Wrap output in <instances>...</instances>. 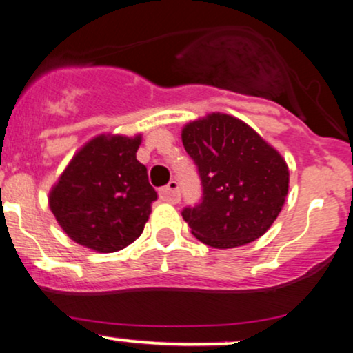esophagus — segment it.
Wrapping results in <instances>:
<instances>
[{"label": "esophagus", "instance_id": "1", "mask_svg": "<svg viewBox=\"0 0 353 353\" xmlns=\"http://www.w3.org/2000/svg\"><path fill=\"white\" fill-rule=\"evenodd\" d=\"M159 194H160V199H162V201L176 204L178 201H180V198H181L180 186H178V181H175V180L170 181L167 186H163V188L159 191Z\"/></svg>", "mask_w": 353, "mask_h": 353}]
</instances>
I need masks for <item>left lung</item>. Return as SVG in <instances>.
<instances>
[{
    "instance_id": "left-lung-1",
    "label": "left lung",
    "mask_w": 353,
    "mask_h": 353,
    "mask_svg": "<svg viewBox=\"0 0 353 353\" xmlns=\"http://www.w3.org/2000/svg\"><path fill=\"white\" fill-rule=\"evenodd\" d=\"M181 141L203 185L201 204L181 212L191 234L216 249L262 237L288 194L290 170L280 152L249 124L224 112L191 121Z\"/></svg>"
}]
</instances>
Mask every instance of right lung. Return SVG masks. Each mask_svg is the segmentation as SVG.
Listing matches in <instances>:
<instances>
[{
  "mask_svg": "<svg viewBox=\"0 0 353 353\" xmlns=\"http://www.w3.org/2000/svg\"><path fill=\"white\" fill-rule=\"evenodd\" d=\"M141 142L142 134H99L72 157L49 191V206L73 242L111 254L141 236L157 199L136 157Z\"/></svg>",
  "mask_w": 353,
  "mask_h": 353,
  "instance_id": "obj_1",
  "label": "right lung"
}]
</instances>
